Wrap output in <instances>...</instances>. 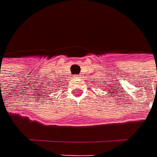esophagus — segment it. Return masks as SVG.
Returning a JSON list of instances; mask_svg holds the SVG:
<instances>
[{
	"label": "esophagus",
	"mask_w": 157,
	"mask_h": 157,
	"mask_svg": "<svg viewBox=\"0 0 157 157\" xmlns=\"http://www.w3.org/2000/svg\"><path fill=\"white\" fill-rule=\"evenodd\" d=\"M80 78V75H76L75 76V78H77V79H78V78Z\"/></svg>",
	"instance_id": "34e87169"
}]
</instances>
